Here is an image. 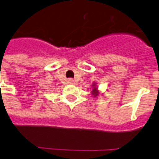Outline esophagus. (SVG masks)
I'll use <instances>...</instances> for the list:
<instances>
[{
  "instance_id": "obj_1",
  "label": "esophagus",
  "mask_w": 159,
  "mask_h": 159,
  "mask_svg": "<svg viewBox=\"0 0 159 159\" xmlns=\"http://www.w3.org/2000/svg\"><path fill=\"white\" fill-rule=\"evenodd\" d=\"M68 84H73L74 83V80L72 79V78H69V79L68 80Z\"/></svg>"
}]
</instances>
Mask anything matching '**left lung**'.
Segmentation results:
<instances>
[{
  "label": "left lung",
  "instance_id": "obj_1",
  "mask_svg": "<svg viewBox=\"0 0 159 159\" xmlns=\"http://www.w3.org/2000/svg\"><path fill=\"white\" fill-rule=\"evenodd\" d=\"M91 87H92V90H91V94L93 95L94 97H97L100 95V91L98 90V87L96 86V83L95 82H93V84L91 85Z\"/></svg>",
  "mask_w": 159,
  "mask_h": 159
}]
</instances>
